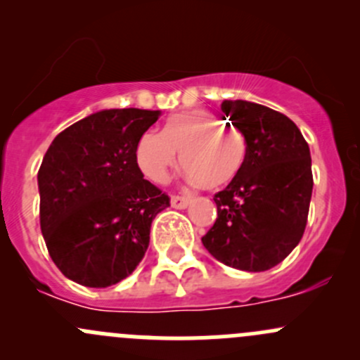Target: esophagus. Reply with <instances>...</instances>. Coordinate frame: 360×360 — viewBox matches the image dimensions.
I'll use <instances>...</instances> for the list:
<instances>
[{"mask_svg":"<svg viewBox=\"0 0 360 360\" xmlns=\"http://www.w3.org/2000/svg\"><path fill=\"white\" fill-rule=\"evenodd\" d=\"M188 203H190V198L188 197H179V195H172V197H170V205H172L174 209H186Z\"/></svg>","mask_w":360,"mask_h":360,"instance_id":"1","label":"esophagus"}]
</instances>
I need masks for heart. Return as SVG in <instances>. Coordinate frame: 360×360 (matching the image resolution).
<instances>
[{
    "label": "heart",
    "instance_id": "1",
    "mask_svg": "<svg viewBox=\"0 0 360 360\" xmlns=\"http://www.w3.org/2000/svg\"><path fill=\"white\" fill-rule=\"evenodd\" d=\"M181 163L190 183L209 190L230 186L248 162V141L237 127L223 122L205 110L172 115L163 132H144L136 146V162L148 181L163 184Z\"/></svg>",
    "mask_w": 360,
    "mask_h": 360
}]
</instances>
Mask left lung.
Masks as SVG:
<instances>
[{
    "instance_id": "left-lung-1",
    "label": "left lung",
    "mask_w": 360,
    "mask_h": 360,
    "mask_svg": "<svg viewBox=\"0 0 360 360\" xmlns=\"http://www.w3.org/2000/svg\"><path fill=\"white\" fill-rule=\"evenodd\" d=\"M221 110L248 141V162L233 184L214 195L217 219L203 248L226 266L264 271L300 244L310 209V148L292 120L249 101Z\"/></svg>"
}]
</instances>
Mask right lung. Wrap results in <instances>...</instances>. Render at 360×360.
Listing matches in <instances>:
<instances>
[{
    "instance_id": "add662e5",
    "label": "right lung",
    "mask_w": 360,
    "mask_h": 360,
    "mask_svg": "<svg viewBox=\"0 0 360 360\" xmlns=\"http://www.w3.org/2000/svg\"><path fill=\"white\" fill-rule=\"evenodd\" d=\"M160 111L103 110L52 141L38 170L39 224L50 257L76 284L108 288L129 277L150 245L169 197L144 179L139 137Z\"/></svg>"
}]
</instances>
